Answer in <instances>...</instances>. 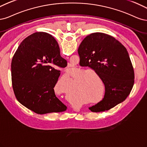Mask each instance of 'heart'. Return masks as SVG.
I'll list each match as a JSON object with an SVG mask.
<instances>
[{"label":"heart","instance_id":"heart-1","mask_svg":"<svg viewBox=\"0 0 147 147\" xmlns=\"http://www.w3.org/2000/svg\"><path fill=\"white\" fill-rule=\"evenodd\" d=\"M85 70L80 69L76 73L73 74V77L76 78L80 75L79 77V80H80L79 93L80 96L84 97L86 101H92L97 100L101 96V89L98 88L96 86V83L94 82V77L93 74L96 76V74L94 71H87L85 72ZM70 77L71 75L69 72L66 73L59 80V82L61 85H62L66 91L69 90L70 86ZM71 93H74V91L72 90Z\"/></svg>","mask_w":147,"mask_h":147}]
</instances>
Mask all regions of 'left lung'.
I'll return each instance as SVG.
<instances>
[{"mask_svg": "<svg viewBox=\"0 0 147 147\" xmlns=\"http://www.w3.org/2000/svg\"><path fill=\"white\" fill-rule=\"evenodd\" d=\"M78 54L80 63L92 68L105 86L103 99L89 109L104 112L125 101L134 82L133 67L125 46L109 35L93 33L82 40Z\"/></svg>", "mask_w": 147, "mask_h": 147, "instance_id": "obj_1", "label": "left lung"}]
</instances>
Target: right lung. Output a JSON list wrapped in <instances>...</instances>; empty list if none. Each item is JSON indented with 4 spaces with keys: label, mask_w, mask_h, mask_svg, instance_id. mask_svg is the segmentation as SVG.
Returning <instances> with one entry per match:
<instances>
[{
    "label": "right lung",
    "mask_w": 147,
    "mask_h": 147,
    "mask_svg": "<svg viewBox=\"0 0 147 147\" xmlns=\"http://www.w3.org/2000/svg\"><path fill=\"white\" fill-rule=\"evenodd\" d=\"M67 65L51 35L36 32L27 36L11 61L12 86L18 101L38 114L65 111L67 107L54 92L60 74L54 67Z\"/></svg>",
    "instance_id": "1"
}]
</instances>
